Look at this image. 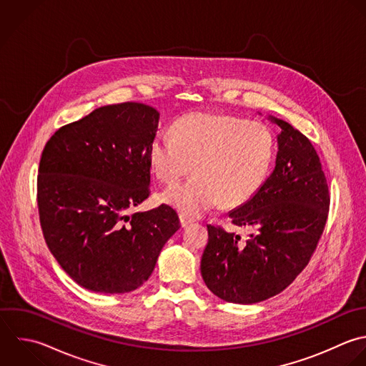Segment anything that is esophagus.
Segmentation results:
<instances>
[{"instance_id":"1","label":"esophagus","mask_w":366,"mask_h":366,"mask_svg":"<svg viewBox=\"0 0 366 366\" xmlns=\"http://www.w3.org/2000/svg\"><path fill=\"white\" fill-rule=\"evenodd\" d=\"M179 222H181V227L182 228H187V227H189L191 224H194V219L192 218H189V217H187V215H179Z\"/></svg>"}]
</instances>
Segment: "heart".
Returning <instances> with one entry per match:
<instances>
[{
  "label": "heart",
  "instance_id": "heart-1",
  "mask_svg": "<svg viewBox=\"0 0 366 366\" xmlns=\"http://www.w3.org/2000/svg\"><path fill=\"white\" fill-rule=\"evenodd\" d=\"M172 134L164 131L152 139L149 164L165 184L194 167L197 175L161 194V201L182 215L198 217L221 202L228 208L244 205L268 178L275 139L262 122L195 112L179 118Z\"/></svg>",
  "mask_w": 366,
  "mask_h": 366
}]
</instances>
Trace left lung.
<instances>
[{
	"instance_id": "left-lung-1",
	"label": "left lung",
	"mask_w": 366,
	"mask_h": 366,
	"mask_svg": "<svg viewBox=\"0 0 366 366\" xmlns=\"http://www.w3.org/2000/svg\"><path fill=\"white\" fill-rule=\"evenodd\" d=\"M275 168L248 202L229 212L231 222L252 231L248 241L219 225L208 227L201 259L205 285L232 304H255L282 292L308 265L330 212V189L311 141L287 121Z\"/></svg>"
}]
</instances>
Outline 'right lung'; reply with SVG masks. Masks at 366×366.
I'll return each instance as SVG.
<instances>
[{
  "mask_svg": "<svg viewBox=\"0 0 366 366\" xmlns=\"http://www.w3.org/2000/svg\"><path fill=\"white\" fill-rule=\"evenodd\" d=\"M158 119L145 104L105 105L45 144L36 178L44 239L61 268L89 291L141 287L181 227L165 204L128 215L151 194L149 145Z\"/></svg>",
  "mask_w": 366,
  "mask_h": 366,
  "instance_id": "right-lung-1",
  "label": "right lung"
}]
</instances>
